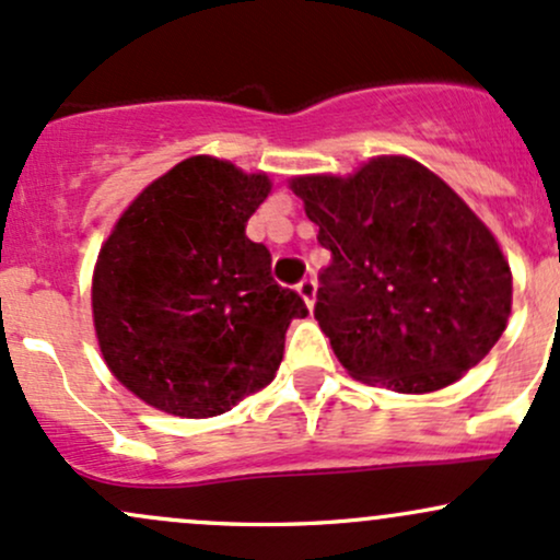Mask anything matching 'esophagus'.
<instances>
[{
    "label": "esophagus",
    "mask_w": 560,
    "mask_h": 560,
    "mask_svg": "<svg viewBox=\"0 0 560 560\" xmlns=\"http://www.w3.org/2000/svg\"><path fill=\"white\" fill-rule=\"evenodd\" d=\"M296 291H299V296L306 301V306H310V310H312V306H314V293H317V280L304 278L296 285Z\"/></svg>",
    "instance_id": "esophagus-1"
}]
</instances>
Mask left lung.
I'll list each match as a JSON object with an SVG mask.
<instances>
[{
  "label": "left lung",
  "instance_id": "1",
  "mask_svg": "<svg viewBox=\"0 0 560 560\" xmlns=\"http://www.w3.org/2000/svg\"><path fill=\"white\" fill-rule=\"evenodd\" d=\"M291 187L330 250L314 319L351 378L425 394L489 354L511 314V267L436 174L386 155Z\"/></svg>",
  "mask_w": 560,
  "mask_h": 560
}]
</instances>
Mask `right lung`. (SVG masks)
I'll return each mask as SVG.
<instances>
[{
	"mask_svg": "<svg viewBox=\"0 0 560 560\" xmlns=\"http://www.w3.org/2000/svg\"><path fill=\"white\" fill-rule=\"evenodd\" d=\"M269 179L192 155L124 211L97 256L100 351L131 394L168 416L211 418L269 386L304 299L246 237Z\"/></svg>",
	"mask_w": 560,
	"mask_h": 560,
	"instance_id": "obj_1",
	"label": "right lung"
}]
</instances>
